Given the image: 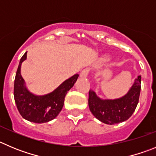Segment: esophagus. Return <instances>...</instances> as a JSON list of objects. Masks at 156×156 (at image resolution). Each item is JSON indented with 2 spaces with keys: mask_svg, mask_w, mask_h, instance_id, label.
I'll use <instances>...</instances> for the list:
<instances>
[{
  "mask_svg": "<svg viewBox=\"0 0 156 156\" xmlns=\"http://www.w3.org/2000/svg\"><path fill=\"white\" fill-rule=\"evenodd\" d=\"M89 71H90L89 68H85V69L81 71V74H80V77H81V78H85V77L88 76Z\"/></svg>",
  "mask_w": 156,
  "mask_h": 156,
  "instance_id": "34e87169",
  "label": "esophagus"
}]
</instances>
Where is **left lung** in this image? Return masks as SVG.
<instances>
[{
  "instance_id": "obj_1",
  "label": "left lung",
  "mask_w": 156,
  "mask_h": 156,
  "mask_svg": "<svg viewBox=\"0 0 156 156\" xmlns=\"http://www.w3.org/2000/svg\"><path fill=\"white\" fill-rule=\"evenodd\" d=\"M141 76H138L128 93L113 100H102L92 91L88 92V106L92 114L102 123L113 125L125 121L135 110L141 92Z\"/></svg>"
}]
</instances>
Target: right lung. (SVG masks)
<instances>
[{
    "instance_id": "add662e5",
    "label": "right lung",
    "mask_w": 156,
    "mask_h": 156,
    "mask_svg": "<svg viewBox=\"0 0 156 156\" xmlns=\"http://www.w3.org/2000/svg\"><path fill=\"white\" fill-rule=\"evenodd\" d=\"M26 52L22 56L17 69L14 84V97L18 110L23 118L36 123H46L54 120L61 111L67 92L73 87L78 75H73L64 81L57 89L43 96L34 95L24 85L21 75V64L26 59Z\"/></svg>"
}]
</instances>
